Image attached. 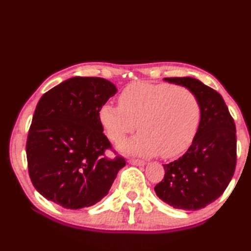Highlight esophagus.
<instances>
[{
	"instance_id": "34e87169",
	"label": "esophagus",
	"mask_w": 251,
	"mask_h": 251,
	"mask_svg": "<svg viewBox=\"0 0 251 251\" xmlns=\"http://www.w3.org/2000/svg\"><path fill=\"white\" fill-rule=\"evenodd\" d=\"M128 163L131 165H136V166H144L146 163L142 159H136V158H129Z\"/></svg>"
}]
</instances>
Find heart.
I'll return each mask as SVG.
<instances>
[{"mask_svg": "<svg viewBox=\"0 0 251 251\" xmlns=\"http://www.w3.org/2000/svg\"><path fill=\"white\" fill-rule=\"evenodd\" d=\"M201 114V103L189 88L135 82L121 92L118 105L101 106L99 117L114 143H121L133 133L138 123L141 133L123 144V151L142 156L160 152L164 158H173L194 141Z\"/></svg>", "mask_w": 251, "mask_h": 251, "instance_id": "heart-1", "label": "heart"}]
</instances>
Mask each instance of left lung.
I'll return each instance as SVG.
<instances>
[{"label":"left lung","mask_w":251,"mask_h":251,"mask_svg":"<svg viewBox=\"0 0 251 251\" xmlns=\"http://www.w3.org/2000/svg\"><path fill=\"white\" fill-rule=\"evenodd\" d=\"M195 93L201 122L193 144L177 160L165 164L164 179L155 186L161 201L177 209L197 210L222 196L237 163L236 125L218 92L193 77H166Z\"/></svg>","instance_id":"left-lung-1"}]
</instances>
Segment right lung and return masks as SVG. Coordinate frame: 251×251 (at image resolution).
Returning <instances> with one entry per match:
<instances>
[{
	"instance_id": "add662e5",
	"label": "right lung",
	"mask_w": 251,
	"mask_h": 251,
	"mask_svg": "<svg viewBox=\"0 0 251 251\" xmlns=\"http://www.w3.org/2000/svg\"><path fill=\"white\" fill-rule=\"evenodd\" d=\"M101 77H72L41 97L29 126L26 157L37 192L66 209H80L108 194L124 157L103 133L101 106L116 94ZM113 150L114 159L104 151Z\"/></svg>"
}]
</instances>
